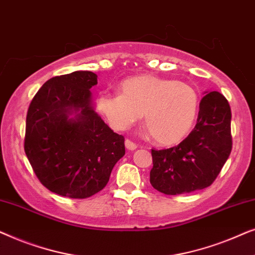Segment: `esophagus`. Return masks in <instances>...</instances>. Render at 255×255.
<instances>
[{
	"instance_id": "1",
	"label": "esophagus",
	"mask_w": 255,
	"mask_h": 255,
	"mask_svg": "<svg viewBox=\"0 0 255 255\" xmlns=\"http://www.w3.org/2000/svg\"><path fill=\"white\" fill-rule=\"evenodd\" d=\"M125 147H127L128 151H134V149L137 148V145H135L133 141H131L130 139H127V140H125Z\"/></svg>"
}]
</instances>
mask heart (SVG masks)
Masks as SVG:
<instances>
[{
  "mask_svg": "<svg viewBox=\"0 0 255 255\" xmlns=\"http://www.w3.org/2000/svg\"><path fill=\"white\" fill-rule=\"evenodd\" d=\"M121 94H101L97 109L111 127L123 131L144 114L145 125L160 145L182 140L193 128L198 113V94L189 83L154 75L124 80Z\"/></svg>",
  "mask_w": 255,
  "mask_h": 255,
  "instance_id": "1",
  "label": "heart"
}]
</instances>
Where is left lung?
Returning a JSON list of instances; mask_svg holds the SVG:
<instances>
[{
    "label": "left lung",
    "mask_w": 255,
    "mask_h": 255,
    "mask_svg": "<svg viewBox=\"0 0 255 255\" xmlns=\"http://www.w3.org/2000/svg\"><path fill=\"white\" fill-rule=\"evenodd\" d=\"M197 123L175 147L152 149V187L166 195L188 194L210 186L232 149L231 108L218 92H205Z\"/></svg>",
    "instance_id": "left-lung-1"
}]
</instances>
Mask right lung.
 Instances as JSON below:
<instances>
[{
    "label": "right lung",
    "instance_id": "right-lung-1",
    "mask_svg": "<svg viewBox=\"0 0 255 255\" xmlns=\"http://www.w3.org/2000/svg\"><path fill=\"white\" fill-rule=\"evenodd\" d=\"M97 75L76 71L41 86L26 115L24 149L41 183L61 196L87 198L107 186L125 154L124 137L95 113Z\"/></svg>",
    "mask_w": 255,
    "mask_h": 255
}]
</instances>
